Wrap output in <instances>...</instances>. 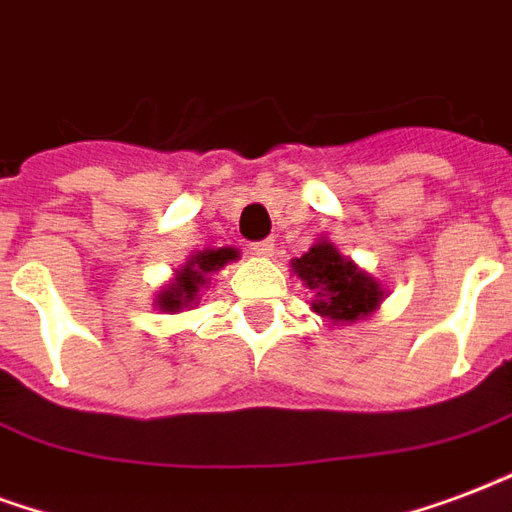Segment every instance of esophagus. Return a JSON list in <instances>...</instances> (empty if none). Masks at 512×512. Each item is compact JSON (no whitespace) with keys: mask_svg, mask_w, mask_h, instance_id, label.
Listing matches in <instances>:
<instances>
[{"mask_svg":"<svg viewBox=\"0 0 512 512\" xmlns=\"http://www.w3.org/2000/svg\"><path fill=\"white\" fill-rule=\"evenodd\" d=\"M251 253H253V256H259V259H270V256H275V242H272V240L253 242Z\"/></svg>","mask_w":512,"mask_h":512,"instance_id":"esophagus-1","label":"esophagus"}]
</instances>
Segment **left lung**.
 Instances as JSON below:
<instances>
[{
  "mask_svg": "<svg viewBox=\"0 0 512 512\" xmlns=\"http://www.w3.org/2000/svg\"><path fill=\"white\" fill-rule=\"evenodd\" d=\"M291 272L313 294L310 310L329 318L334 326L356 324L370 318L386 299L378 278L340 253L329 237L310 245V251L291 259Z\"/></svg>",
  "mask_w": 512,
  "mask_h": 512,
  "instance_id": "8db88e82",
  "label": "left lung"
}]
</instances>
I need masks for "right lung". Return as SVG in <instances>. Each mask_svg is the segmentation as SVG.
<instances>
[{"instance_id": "add662e5", "label": "right lung", "mask_w": 512, "mask_h": 512, "mask_svg": "<svg viewBox=\"0 0 512 512\" xmlns=\"http://www.w3.org/2000/svg\"><path fill=\"white\" fill-rule=\"evenodd\" d=\"M240 259L237 248H205V251H194L186 259V264L175 270V278L169 280L167 286L153 299V305L159 307L161 313H183L191 307L199 305V299L210 288V275L226 267L229 261Z\"/></svg>"}]
</instances>
